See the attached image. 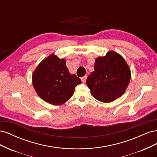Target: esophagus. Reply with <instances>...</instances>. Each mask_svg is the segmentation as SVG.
Masks as SVG:
<instances>
[{
  "instance_id": "34e87169",
  "label": "esophagus",
  "mask_w": 157,
  "mask_h": 157,
  "mask_svg": "<svg viewBox=\"0 0 157 157\" xmlns=\"http://www.w3.org/2000/svg\"><path fill=\"white\" fill-rule=\"evenodd\" d=\"M86 78H87V75H85V76H84L83 77H82V78H81L82 82H86Z\"/></svg>"
}]
</instances>
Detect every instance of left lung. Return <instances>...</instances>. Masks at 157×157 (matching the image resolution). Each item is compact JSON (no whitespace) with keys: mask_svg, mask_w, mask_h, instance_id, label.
<instances>
[{"mask_svg":"<svg viewBox=\"0 0 157 157\" xmlns=\"http://www.w3.org/2000/svg\"><path fill=\"white\" fill-rule=\"evenodd\" d=\"M131 78L129 66L123 57L109 51L95 60L94 71L86 80V84L94 98L103 103H110L126 91Z\"/></svg>","mask_w":157,"mask_h":157,"instance_id":"1","label":"left lung"}]
</instances>
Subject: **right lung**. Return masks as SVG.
<instances>
[{"mask_svg": "<svg viewBox=\"0 0 157 157\" xmlns=\"http://www.w3.org/2000/svg\"><path fill=\"white\" fill-rule=\"evenodd\" d=\"M32 82L36 94L46 102L59 105L67 101L81 80L71 74L66 60L52 54L37 66L32 75Z\"/></svg>", "mask_w": 157, "mask_h": 157, "instance_id": "add662e5", "label": "right lung"}]
</instances>
